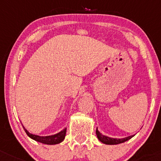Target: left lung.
<instances>
[{
    "mask_svg": "<svg viewBox=\"0 0 161 161\" xmlns=\"http://www.w3.org/2000/svg\"><path fill=\"white\" fill-rule=\"evenodd\" d=\"M96 133H97V136L99 140L100 141L103 143L107 144V145H117V144L122 143V142H126V141L129 140V139H131L135 135H132V136H128V137L125 138H121V139H116V138H111L108 137V136H104L102 133H100V131H98V129H97V131H96Z\"/></svg>",
    "mask_w": 161,
    "mask_h": 161,
    "instance_id": "8db88e82",
    "label": "left lung"
}]
</instances>
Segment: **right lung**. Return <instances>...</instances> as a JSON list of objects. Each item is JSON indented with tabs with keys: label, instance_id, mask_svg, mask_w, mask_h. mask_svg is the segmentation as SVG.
I'll return each instance as SVG.
<instances>
[{
	"label": "right lung",
	"instance_id": "add662e5",
	"mask_svg": "<svg viewBox=\"0 0 161 161\" xmlns=\"http://www.w3.org/2000/svg\"><path fill=\"white\" fill-rule=\"evenodd\" d=\"M23 129L25 130V133L29 137L31 138L33 140L36 141V142H41V143L47 144V145H55V144H58L60 142H62L65 138L66 134V128L61 130L60 132L57 133V134L51 135V136H37V135L32 134V133L29 132V131L25 129L23 126Z\"/></svg>",
	"mask_w": 161,
	"mask_h": 161
}]
</instances>
